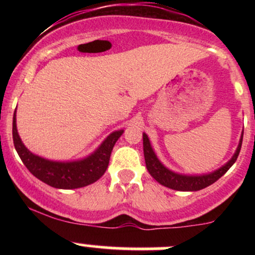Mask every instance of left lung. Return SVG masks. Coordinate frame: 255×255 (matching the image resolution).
<instances>
[{
	"label": "left lung",
	"mask_w": 255,
	"mask_h": 255,
	"mask_svg": "<svg viewBox=\"0 0 255 255\" xmlns=\"http://www.w3.org/2000/svg\"><path fill=\"white\" fill-rule=\"evenodd\" d=\"M242 137L244 134L241 135V140L238 150H236L235 154L233 158L227 163V164L222 166L221 169L216 170L215 172L207 175H200V176H187V175H180L176 172H172L166 169L162 163L158 160L156 154H154L153 150H152L150 140L146 134H142V141H144V156L146 162V168H147L148 172L151 176L159 182L163 186L168 187V188L175 189V191H182V192H193V191H200V189L206 188L210 184L215 183L216 181L219 180L223 175L231 168V165L236 162L238 159L240 150H241L242 145Z\"/></svg>",
	"instance_id": "left-lung-1"
}]
</instances>
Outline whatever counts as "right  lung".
I'll return each instance as SVG.
<instances>
[{
    "label": "right lung",
    "mask_w": 255,
    "mask_h": 255,
    "mask_svg": "<svg viewBox=\"0 0 255 255\" xmlns=\"http://www.w3.org/2000/svg\"><path fill=\"white\" fill-rule=\"evenodd\" d=\"M124 130L111 133L95 153L78 162H52L33 154L22 144L16 130L15 111L13 116V141L15 150L26 168L33 176L55 188L74 189L85 187L101 178L109 165L114 145Z\"/></svg>",
    "instance_id": "1"
}]
</instances>
